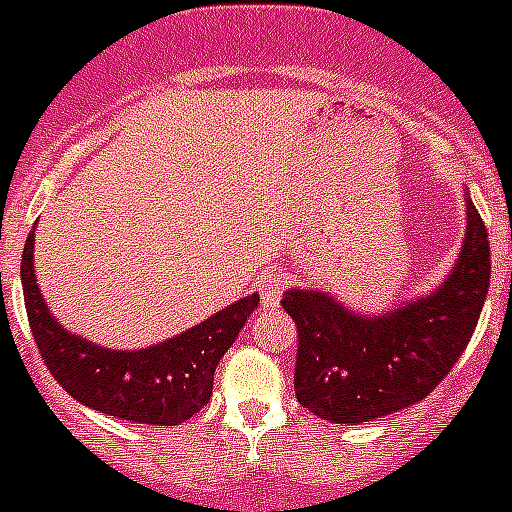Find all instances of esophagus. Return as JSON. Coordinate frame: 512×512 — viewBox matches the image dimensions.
<instances>
[{"label":"esophagus","mask_w":512,"mask_h":512,"mask_svg":"<svg viewBox=\"0 0 512 512\" xmlns=\"http://www.w3.org/2000/svg\"><path fill=\"white\" fill-rule=\"evenodd\" d=\"M284 276H278V273H265L260 278V299H263L265 307H278L281 302V294H284Z\"/></svg>","instance_id":"1"}]
</instances>
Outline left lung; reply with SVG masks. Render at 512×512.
<instances>
[{
	"instance_id": "1",
	"label": "left lung",
	"mask_w": 512,
	"mask_h": 512,
	"mask_svg": "<svg viewBox=\"0 0 512 512\" xmlns=\"http://www.w3.org/2000/svg\"><path fill=\"white\" fill-rule=\"evenodd\" d=\"M458 263L436 292L392 313L357 315L326 292L292 289L281 305L297 323L294 394L328 423H365L429 397L460 360L489 289V239L465 197Z\"/></svg>"
}]
</instances>
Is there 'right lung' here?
<instances>
[{"label":"right lung","instance_id":"add662e5","mask_svg":"<svg viewBox=\"0 0 512 512\" xmlns=\"http://www.w3.org/2000/svg\"><path fill=\"white\" fill-rule=\"evenodd\" d=\"M20 278L33 342L57 384L91 410L149 426H178L210 402L220 357L260 302L257 294L239 299L147 350H105L65 331L49 313L33 273V231L23 247Z\"/></svg>","mask_w":512,"mask_h":512}]
</instances>
